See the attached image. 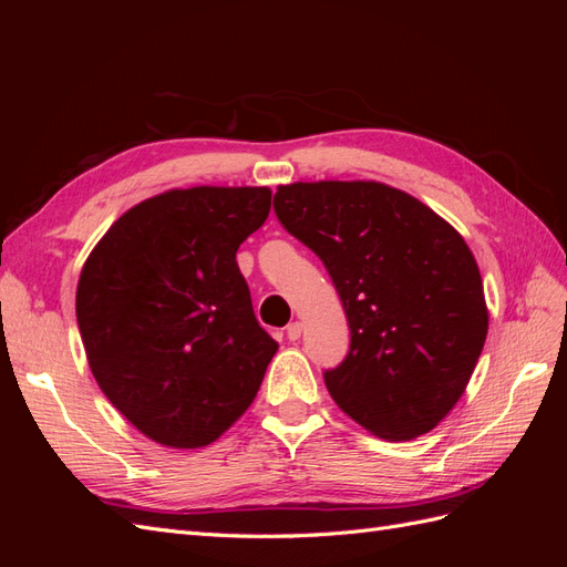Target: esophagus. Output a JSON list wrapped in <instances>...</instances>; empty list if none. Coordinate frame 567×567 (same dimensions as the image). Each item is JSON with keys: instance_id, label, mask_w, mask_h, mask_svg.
<instances>
[{"instance_id": "1", "label": "esophagus", "mask_w": 567, "mask_h": 567, "mask_svg": "<svg viewBox=\"0 0 567 567\" xmlns=\"http://www.w3.org/2000/svg\"><path fill=\"white\" fill-rule=\"evenodd\" d=\"M300 333H302V323H300V321H290V323L286 326V336H288V340H298V338H300Z\"/></svg>"}]
</instances>
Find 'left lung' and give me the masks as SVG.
<instances>
[{
    "label": "left lung",
    "mask_w": 567,
    "mask_h": 567,
    "mask_svg": "<svg viewBox=\"0 0 567 567\" xmlns=\"http://www.w3.org/2000/svg\"><path fill=\"white\" fill-rule=\"evenodd\" d=\"M274 213L323 262L350 323L323 371L333 402L369 433L419 437L450 414L487 338L483 279L461 234L379 182H296Z\"/></svg>",
    "instance_id": "8db88e82"
}]
</instances>
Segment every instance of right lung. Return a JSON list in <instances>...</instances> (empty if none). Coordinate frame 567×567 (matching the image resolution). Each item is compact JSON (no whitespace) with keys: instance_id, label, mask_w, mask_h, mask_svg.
I'll use <instances>...</instances> for the list:
<instances>
[{"instance_id":"add662e5","label":"right lung","mask_w":567,"mask_h":567,"mask_svg":"<svg viewBox=\"0 0 567 567\" xmlns=\"http://www.w3.org/2000/svg\"><path fill=\"white\" fill-rule=\"evenodd\" d=\"M265 186L173 188L134 205L82 267L75 312L99 388L165 447L215 442L279 350L236 250L265 225Z\"/></svg>"}]
</instances>
